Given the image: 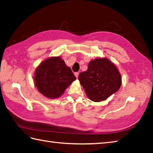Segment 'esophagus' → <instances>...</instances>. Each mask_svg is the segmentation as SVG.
Returning <instances> with one entry per match:
<instances>
[{
  "label": "esophagus",
  "mask_w": 153,
  "mask_h": 153,
  "mask_svg": "<svg viewBox=\"0 0 153 153\" xmlns=\"http://www.w3.org/2000/svg\"><path fill=\"white\" fill-rule=\"evenodd\" d=\"M74 75H75L76 78H78V76H79V73H74Z\"/></svg>",
  "instance_id": "34e87169"
}]
</instances>
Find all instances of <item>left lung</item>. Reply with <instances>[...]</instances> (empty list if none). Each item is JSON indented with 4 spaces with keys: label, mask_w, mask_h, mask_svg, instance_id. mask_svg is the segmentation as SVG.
Returning <instances> with one entry per match:
<instances>
[{
    "label": "left lung",
    "mask_w": 153,
    "mask_h": 153,
    "mask_svg": "<svg viewBox=\"0 0 153 153\" xmlns=\"http://www.w3.org/2000/svg\"><path fill=\"white\" fill-rule=\"evenodd\" d=\"M79 80L89 99L96 102L106 100L116 93L121 85L117 68L105 58L90 61L88 69L79 74Z\"/></svg>",
    "instance_id": "1"
}]
</instances>
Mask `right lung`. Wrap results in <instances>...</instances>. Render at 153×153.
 Here are the masks:
<instances>
[{
    "instance_id": "add662e5",
    "label": "right lung",
    "mask_w": 153,
    "mask_h": 153,
    "mask_svg": "<svg viewBox=\"0 0 153 153\" xmlns=\"http://www.w3.org/2000/svg\"><path fill=\"white\" fill-rule=\"evenodd\" d=\"M34 79L40 93L54 99L63 94L76 77L63 59L56 57L48 59L37 67Z\"/></svg>"
}]
</instances>
